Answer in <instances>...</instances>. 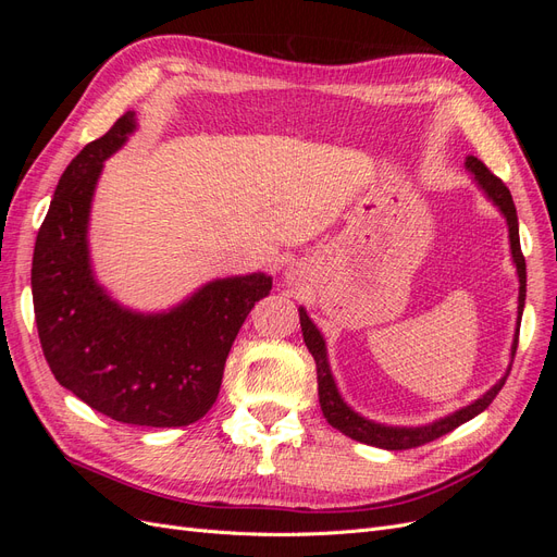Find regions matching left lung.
<instances>
[{
  "label": "left lung",
  "instance_id": "left-lung-1",
  "mask_svg": "<svg viewBox=\"0 0 557 557\" xmlns=\"http://www.w3.org/2000/svg\"><path fill=\"white\" fill-rule=\"evenodd\" d=\"M465 170L474 178V183L483 190V195L493 201V205L499 209V213L507 218L509 225V244H511V258L516 264V274H518V318H516V334H513V344H511V362L516 356L518 348V330H520V318H522V307H525V285H528V272H525V258L520 252V237H518V215H516V207L513 199L507 185L502 183V178H497L487 166L474 158L469 156L465 162ZM299 325H301V336H305V344L309 348V352L315 360V372H318V401L320 409H323V416L327 418V423L339 430L342 434L350 436L360 444H369L376 448H385V450H407V448H416L423 446L428 442L440 440V436L453 432L455 428H460L467 420H471L474 416H479L481 411H485L491 407V401L497 397V393L502 391L504 381L509 376L504 374L491 391L483 393L479 399H474L467 407L453 411L434 423L428 425H418V428H397V425H383L376 423V420H369L364 416H360L358 411H352L348 404L344 401L339 387H336V381L332 376L330 369V360H327V346L323 334L313 325V320L309 318L307 309L299 307Z\"/></svg>",
  "mask_w": 557,
  "mask_h": 557
}]
</instances>
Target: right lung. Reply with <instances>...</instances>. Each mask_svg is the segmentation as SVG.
Listing matches in <instances>:
<instances>
[{
	"label": "right lung",
	"mask_w": 557,
	"mask_h": 557,
	"mask_svg": "<svg viewBox=\"0 0 557 557\" xmlns=\"http://www.w3.org/2000/svg\"><path fill=\"white\" fill-rule=\"evenodd\" d=\"M137 129L134 111L66 166L32 258V299L46 362L60 385L117 423L181 428L221 393L227 352L256 301L262 272L215 278L170 311H132L97 283L88 225L104 160Z\"/></svg>",
	"instance_id": "1"
}]
</instances>
